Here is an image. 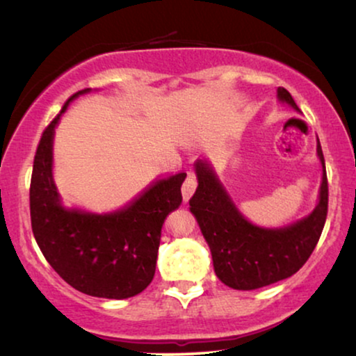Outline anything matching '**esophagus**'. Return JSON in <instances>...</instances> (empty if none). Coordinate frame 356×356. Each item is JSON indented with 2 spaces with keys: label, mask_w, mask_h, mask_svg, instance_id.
I'll list each match as a JSON object with an SVG mask.
<instances>
[{
  "label": "esophagus",
  "mask_w": 356,
  "mask_h": 356,
  "mask_svg": "<svg viewBox=\"0 0 356 356\" xmlns=\"http://www.w3.org/2000/svg\"><path fill=\"white\" fill-rule=\"evenodd\" d=\"M197 188V179L193 177L192 174H188V177L186 179V182L182 184V199L184 202H188V199L193 195Z\"/></svg>",
  "instance_id": "1"
}]
</instances>
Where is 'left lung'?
Returning a JSON list of instances; mask_svg holds the SVG:
<instances>
[{"label": "left lung", "mask_w": 356, "mask_h": 356, "mask_svg": "<svg viewBox=\"0 0 356 356\" xmlns=\"http://www.w3.org/2000/svg\"><path fill=\"white\" fill-rule=\"evenodd\" d=\"M277 102L299 111L286 88H277ZM322 181L314 210L282 227H261L238 210L217 172L207 159H197V187L188 205L209 245L215 274L225 286L253 291L291 277L312 254L327 218L328 186L322 147L317 138Z\"/></svg>", "instance_id": "8db88e82"}]
</instances>
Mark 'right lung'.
<instances>
[{
	"instance_id": "1",
	"label": "right lung",
	"mask_w": 356,
	"mask_h": 356,
	"mask_svg": "<svg viewBox=\"0 0 356 356\" xmlns=\"http://www.w3.org/2000/svg\"><path fill=\"white\" fill-rule=\"evenodd\" d=\"M92 92L74 93L40 136L31 177V225L44 258L67 284L93 298L128 299L154 277L161 228L182 204L187 174L159 179L123 209L108 213L67 207L52 175L54 133L70 102Z\"/></svg>"
}]
</instances>
